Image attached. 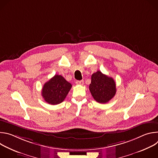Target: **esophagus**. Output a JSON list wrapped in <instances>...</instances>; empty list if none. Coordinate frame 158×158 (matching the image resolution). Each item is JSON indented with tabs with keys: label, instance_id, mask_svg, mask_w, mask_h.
I'll use <instances>...</instances> for the list:
<instances>
[{
	"label": "esophagus",
	"instance_id": "1",
	"mask_svg": "<svg viewBox=\"0 0 158 158\" xmlns=\"http://www.w3.org/2000/svg\"><path fill=\"white\" fill-rule=\"evenodd\" d=\"M76 84L77 85H83L84 84V81L81 80V81H76Z\"/></svg>",
	"mask_w": 158,
	"mask_h": 158
}]
</instances>
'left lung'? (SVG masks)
Returning a JSON list of instances; mask_svg holds the SVG:
<instances>
[{
    "mask_svg": "<svg viewBox=\"0 0 158 158\" xmlns=\"http://www.w3.org/2000/svg\"><path fill=\"white\" fill-rule=\"evenodd\" d=\"M89 90L93 98L98 102L104 104L109 102L116 93V82L110 77L98 71L91 76Z\"/></svg>",
    "mask_w": 158,
    "mask_h": 158,
    "instance_id": "left-lung-1",
    "label": "left lung"
}]
</instances>
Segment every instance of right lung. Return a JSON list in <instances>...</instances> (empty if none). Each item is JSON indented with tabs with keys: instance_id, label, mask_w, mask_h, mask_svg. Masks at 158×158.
<instances>
[{
	"instance_id": "obj_1",
	"label": "right lung",
	"mask_w": 158,
	"mask_h": 158,
	"mask_svg": "<svg viewBox=\"0 0 158 158\" xmlns=\"http://www.w3.org/2000/svg\"><path fill=\"white\" fill-rule=\"evenodd\" d=\"M71 87V83L62 76L56 74L44 84L42 90V96L49 104H59L65 99Z\"/></svg>"
}]
</instances>
